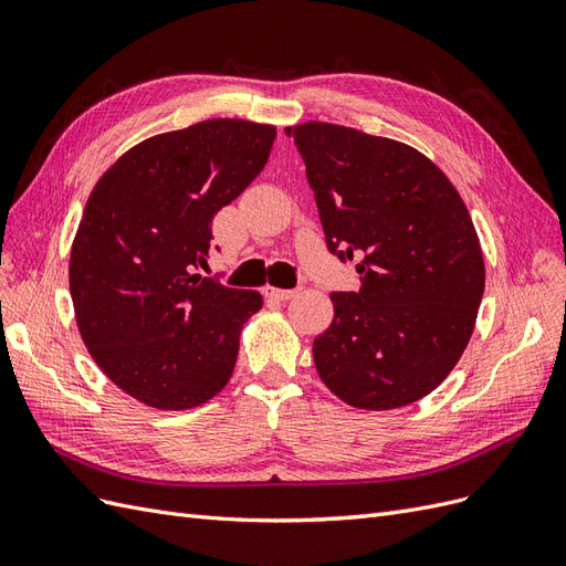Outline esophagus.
<instances>
[{"label": "esophagus", "instance_id": "34e87169", "mask_svg": "<svg viewBox=\"0 0 566 566\" xmlns=\"http://www.w3.org/2000/svg\"><path fill=\"white\" fill-rule=\"evenodd\" d=\"M264 295L271 297V300L285 302V300H293V297L297 295V287H295V290H285V287H271V285H266V287H264Z\"/></svg>", "mask_w": 566, "mask_h": 566}]
</instances>
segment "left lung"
I'll return each instance as SVG.
<instances>
[{"instance_id":"left-lung-1","label":"left lung","mask_w":566,"mask_h":566,"mask_svg":"<svg viewBox=\"0 0 566 566\" xmlns=\"http://www.w3.org/2000/svg\"><path fill=\"white\" fill-rule=\"evenodd\" d=\"M306 165L325 245L361 287L333 293L314 364L354 408L408 406L453 370L484 295V256L465 202L420 150L342 125L287 127Z\"/></svg>"}]
</instances>
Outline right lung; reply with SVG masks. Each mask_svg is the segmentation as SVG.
I'll return each instance as SVG.
<instances>
[{"instance_id":"obj_1","label":"right lung","mask_w":566,"mask_h":566,"mask_svg":"<svg viewBox=\"0 0 566 566\" xmlns=\"http://www.w3.org/2000/svg\"><path fill=\"white\" fill-rule=\"evenodd\" d=\"M276 127L205 119L136 144L101 177L71 250V295L96 366L136 401L186 410L227 387L254 290L196 273L212 219L262 172Z\"/></svg>"}]
</instances>
